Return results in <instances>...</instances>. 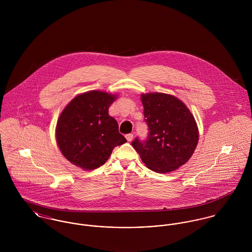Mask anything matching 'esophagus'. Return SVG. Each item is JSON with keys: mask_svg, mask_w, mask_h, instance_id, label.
<instances>
[{"mask_svg": "<svg viewBox=\"0 0 252 252\" xmlns=\"http://www.w3.org/2000/svg\"><path fill=\"white\" fill-rule=\"evenodd\" d=\"M125 138H126V140H127L128 142H131V141L133 140L134 136H133V134H127V135L125 136Z\"/></svg>", "mask_w": 252, "mask_h": 252, "instance_id": "obj_1", "label": "esophagus"}]
</instances>
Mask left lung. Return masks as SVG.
I'll return each mask as SVG.
<instances>
[{"mask_svg": "<svg viewBox=\"0 0 252 252\" xmlns=\"http://www.w3.org/2000/svg\"><path fill=\"white\" fill-rule=\"evenodd\" d=\"M142 103L148 134L144 141L137 137L133 147L148 169L157 173L177 170L190 159L198 144L194 116L172 95L143 94Z\"/></svg>", "mask_w": 252, "mask_h": 252, "instance_id": "left-lung-1", "label": "left lung"}]
</instances>
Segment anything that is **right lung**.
<instances>
[{
	"instance_id": "obj_1",
	"label": "right lung",
	"mask_w": 252,
	"mask_h": 252,
	"mask_svg": "<svg viewBox=\"0 0 252 252\" xmlns=\"http://www.w3.org/2000/svg\"><path fill=\"white\" fill-rule=\"evenodd\" d=\"M102 91L78 95L62 111L56 140L63 155L73 165L92 170L104 165L114 147L127 142L117 121L108 115L114 101Z\"/></svg>"
}]
</instances>
